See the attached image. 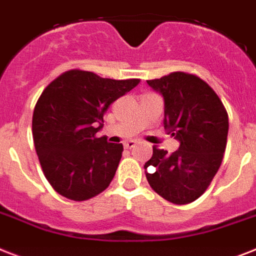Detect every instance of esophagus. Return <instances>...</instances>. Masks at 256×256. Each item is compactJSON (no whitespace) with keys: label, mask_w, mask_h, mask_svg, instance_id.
I'll use <instances>...</instances> for the list:
<instances>
[{"label":"esophagus","mask_w":256,"mask_h":256,"mask_svg":"<svg viewBox=\"0 0 256 256\" xmlns=\"http://www.w3.org/2000/svg\"><path fill=\"white\" fill-rule=\"evenodd\" d=\"M136 146V141H128V142L124 144V148L126 149H132V148Z\"/></svg>","instance_id":"esophagus-1"}]
</instances>
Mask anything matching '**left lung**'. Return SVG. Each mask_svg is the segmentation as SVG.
Instances as JSON below:
<instances>
[{"instance_id": "8db88e82", "label": "left lung", "mask_w": 256, "mask_h": 256, "mask_svg": "<svg viewBox=\"0 0 256 256\" xmlns=\"http://www.w3.org/2000/svg\"><path fill=\"white\" fill-rule=\"evenodd\" d=\"M148 85L164 100V128L180 142L174 153L153 146L145 164L152 188L164 200L183 206L206 191L222 162L229 118L218 95L194 73L172 72Z\"/></svg>"}]
</instances>
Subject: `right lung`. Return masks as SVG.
<instances>
[{
  "mask_svg": "<svg viewBox=\"0 0 256 256\" xmlns=\"http://www.w3.org/2000/svg\"><path fill=\"white\" fill-rule=\"evenodd\" d=\"M140 84L72 69L44 88L32 115V137L44 176L69 200L85 202L110 186L123 145L96 137L116 99Z\"/></svg>",
  "mask_w": 256,
  "mask_h": 256,
  "instance_id": "obj_1",
  "label": "right lung"
}]
</instances>
